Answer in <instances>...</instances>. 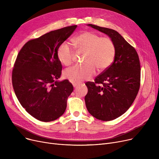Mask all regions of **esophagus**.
Wrapping results in <instances>:
<instances>
[{"instance_id": "esophagus-1", "label": "esophagus", "mask_w": 159, "mask_h": 159, "mask_svg": "<svg viewBox=\"0 0 159 159\" xmlns=\"http://www.w3.org/2000/svg\"><path fill=\"white\" fill-rule=\"evenodd\" d=\"M80 84V82H73V86L74 88L77 87V86H79Z\"/></svg>"}]
</instances>
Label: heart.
I'll use <instances>...</instances> for the list:
<instances>
[{
  "instance_id": "1",
  "label": "heart",
  "mask_w": 159,
  "mask_h": 159,
  "mask_svg": "<svg viewBox=\"0 0 159 159\" xmlns=\"http://www.w3.org/2000/svg\"><path fill=\"white\" fill-rule=\"evenodd\" d=\"M72 43L78 49L86 52L83 65H74L67 68L64 77L72 82L89 79L98 71H104L111 65L115 56V46L109 37H101L94 32L84 31L72 39ZM74 49L72 46L64 42L57 50V57L65 66L73 61Z\"/></svg>"
}]
</instances>
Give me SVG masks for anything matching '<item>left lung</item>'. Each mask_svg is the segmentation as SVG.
I'll list each match as a JSON object with an SVG mask.
<instances>
[{
	"instance_id": "1",
	"label": "left lung",
	"mask_w": 159,
	"mask_h": 159,
	"mask_svg": "<svg viewBox=\"0 0 159 159\" xmlns=\"http://www.w3.org/2000/svg\"><path fill=\"white\" fill-rule=\"evenodd\" d=\"M88 26L108 35L115 46L113 62L94 82L86 83L88 91L84 98L91 115L110 121L126 112L137 95L140 82L139 58L135 49L117 31L91 24Z\"/></svg>"
}]
</instances>
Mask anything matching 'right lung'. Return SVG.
<instances>
[{"instance_id":"add662e5","label":"right lung","mask_w":159,"mask_h":159,"mask_svg":"<svg viewBox=\"0 0 159 159\" xmlns=\"http://www.w3.org/2000/svg\"><path fill=\"white\" fill-rule=\"evenodd\" d=\"M77 26L52 31L29 40L16 57L12 71L15 93L26 111L39 120H55L66 109L73 87L68 80H58L62 67L57 50Z\"/></svg>"}]
</instances>
